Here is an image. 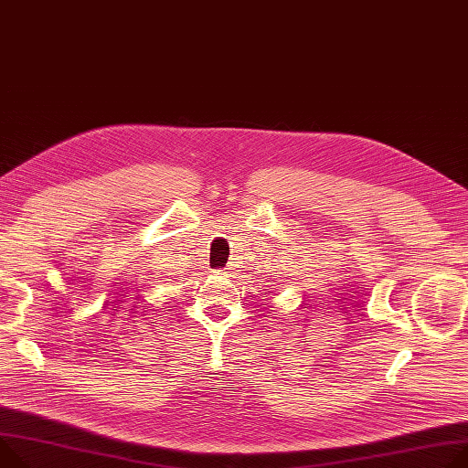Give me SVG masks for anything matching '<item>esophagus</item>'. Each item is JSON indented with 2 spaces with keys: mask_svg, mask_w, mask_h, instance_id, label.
Listing matches in <instances>:
<instances>
[{
  "mask_svg": "<svg viewBox=\"0 0 468 468\" xmlns=\"http://www.w3.org/2000/svg\"><path fill=\"white\" fill-rule=\"evenodd\" d=\"M217 272H222V271H217Z\"/></svg>",
  "mask_w": 468,
  "mask_h": 468,
  "instance_id": "1",
  "label": "esophagus"
}]
</instances>
